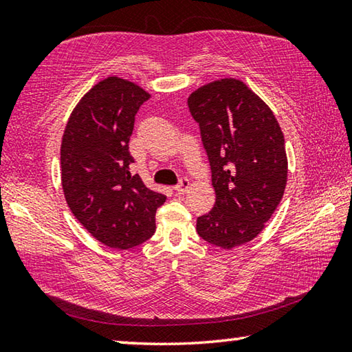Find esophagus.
<instances>
[{"label":"esophagus","instance_id":"obj_1","mask_svg":"<svg viewBox=\"0 0 352 352\" xmlns=\"http://www.w3.org/2000/svg\"><path fill=\"white\" fill-rule=\"evenodd\" d=\"M189 188V180L186 177H180V180H178V184L177 186H174V189L177 190L178 194H184Z\"/></svg>","mask_w":352,"mask_h":352}]
</instances>
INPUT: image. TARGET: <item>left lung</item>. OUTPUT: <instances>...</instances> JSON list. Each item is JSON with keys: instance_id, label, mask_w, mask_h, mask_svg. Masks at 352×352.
Wrapping results in <instances>:
<instances>
[{"instance_id": "1", "label": "left lung", "mask_w": 352, "mask_h": 352, "mask_svg": "<svg viewBox=\"0 0 352 352\" xmlns=\"http://www.w3.org/2000/svg\"><path fill=\"white\" fill-rule=\"evenodd\" d=\"M210 160L216 204L197 219V233L230 250L258 236L287 182L284 135L273 111L237 79L199 88L188 99Z\"/></svg>"}]
</instances>
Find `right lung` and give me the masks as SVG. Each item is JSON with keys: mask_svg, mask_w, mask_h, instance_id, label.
I'll return each mask as SVG.
<instances>
[{"mask_svg": "<svg viewBox=\"0 0 352 352\" xmlns=\"http://www.w3.org/2000/svg\"><path fill=\"white\" fill-rule=\"evenodd\" d=\"M148 98L129 80H100L77 104L63 133L65 199L88 233L111 248L127 250L152 237L155 214L166 201L130 170L135 116Z\"/></svg>", "mask_w": 352, "mask_h": 352, "instance_id": "1", "label": "right lung"}]
</instances>
